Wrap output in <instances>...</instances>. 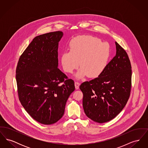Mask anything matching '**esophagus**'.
Returning <instances> with one entry per match:
<instances>
[{
    "label": "esophagus",
    "mask_w": 148,
    "mask_h": 148,
    "mask_svg": "<svg viewBox=\"0 0 148 148\" xmlns=\"http://www.w3.org/2000/svg\"><path fill=\"white\" fill-rule=\"evenodd\" d=\"M79 85H80V83L78 82H75V87L76 89H78L79 88Z\"/></svg>",
    "instance_id": "obj_1"
}]
</instances>
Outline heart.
I'll return each mask as SVG.
<instances>
[{
    "mask_svg": "<svg viewBox=\"0 0 148 148\" xmlns=\"http://www.w3.org/2000/svg\"><path fill=\"white\" fill-rule=\"evenodd\" d=\"M70 51L64 52L61 64L64 71L72 74L79 66L75 74L77 79L88 76L99 77L105 71L110 55L109 45L97 37L80 35L74 38L69 44Z\"/></svg>",
    "mask_w": 148,
    "mask_h": 148,
    "instance_id": "obj_1",
    "label": "heart"
}]
</instances>
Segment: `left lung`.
Wrapping results in <instances>:
<instances>
[{
	"label": "left lung",
	"mask_w": 148,
	"mask_h": 148,
	"mask_svg": "<svg viewBox=\"0 0 148 148\" xmlns=\"http://www.w3.org/2000/svg\"><path fill=\"white\" fill-rule=\"evenodd\" d=\"M116 55L98 77L83 83V106L86 115L99 123L109 121L123 110L132 87V66L127 52L117 42Z\"/></svg>",
	"instance_id": "8db88e82"
}]
</instances>
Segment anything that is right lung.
Returning a JSON list of instances; mask_svg holds the SVG:
<instances>
[{"label":"right lung","mask_w":148,"mask_h":148,"mask_svg":"<svg viewBox=\"0 0 148 148\" xmlns=\"http://www.w3.org/2000/svg\"><path fill=\"white\" fill-rule=\"evenodd\" d=\"M60 31L38 35L20 56L16 69L19 99L38 122L50 125L63 116L74 82L58 68Z\"/></svg>","instance_id":"1"}]
</instances>
